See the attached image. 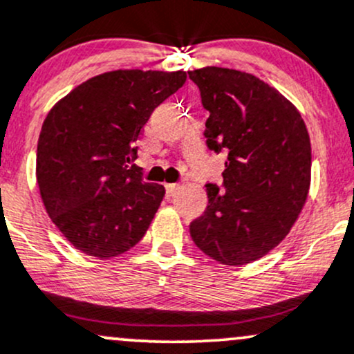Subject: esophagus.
<instances>
[{
  "mask_svg": "<svg viewBox=\"0 0 354 354\" xmlns=\"http://www.w3.org/2000/svg\"><path fill=\"white\" fill-rule=\"evenodd\" d=\"M165 188H166V195L173 196L174 193L178 192V188H180V185H178V183H168V185H165Z\"/></svg>",
  "mask_w": 354,
  "mask_h": 354,
  "instance_id": "esophagus-1",
  "label": "esophagus"
}]
</instances>
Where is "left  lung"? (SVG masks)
I'll return each instance as SVG.
<instances>
[{
  "label": "left lung",
  "instance_id": "8db88e82",
  "mask_svg": "<svg viewBox=\"0 0 354 354\" xmlns=\"http://www.w3.org/2000/svg\"><path fill=\"white\" fill-rule=\"evenodd\" d=\"M188 75L209 114L208 149L227 153L223 183H207V209L189 235L216 262L245 266L282 242L306 203L308 129L284 95L250 73L205 67Z\"/></svg>",
  "mask_w": 354,
  "mask_h": 354
}]
</instances>
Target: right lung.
Instances as JSON below:
<instances>
[{"instance_id":"1","label":"right lung","mask_w":354,"mask_h":354,"mask_svg":"<svg viewBox=\"0 0 354 354\" xmlns=\"http://www.w3.org/2000/svg\"><path fill=\"white\" fill-rule=\"evenodd\" d=\"M186 72L114 70L87 80L46 115L37 181L46 213L73 247L99 259L133 248L165 196L129 166L136 141Z\"/></svg>"}]
</instances>
